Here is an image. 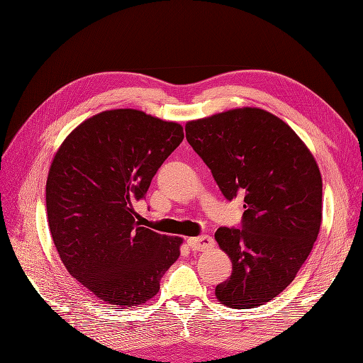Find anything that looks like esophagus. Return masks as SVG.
Returning a JSON list of instances; mask_svg holds the SVG:
<instances>
[{"instance_id": "34e87169", "label": "esophagus", "mask_w": 363, "mask_h": 363, "mask_svg": "<svg viewBox=\"0 0 363 363\" xmlns=\"http://www.w3.org/2000/svg\"><path fill=\"white\" fill-rule=\"evenodd\" d=\"M213 239L207 235L203 236H196V238H189L188 239V245L194 250V251H206L208 248L213 247Z\"/></svg>"}]
</instances>
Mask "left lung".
Masks as SVG:
<instances>
[{"label":"left lung","instance_id":"left-lung-1","mask_svg":"<svg viewBox=\"0 0 363 363\" xmlns=\"http://www.w3.org/2000/svg\"><path fill=\"white\" fill-rule=\"evenodd\" d=\"M186 139L227 200L244 195L242 227L215 233L233 265L216 298L233 309L265 304L289 286L320 233L316 160L284 121L257 107L189 121Z\"/></svg>","mask_w":363,"mask_h":363}]
</instances>
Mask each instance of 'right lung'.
Masks as SVG:
<instances>
[{
  "instance_id": "obj_1",
  "label": "right lung",
  "mask_w": 363,
  "mask_h": 363,
  "mask_svg": "<svg viewBox=\"0 0 363 363\" xmlns=\"http://www.w3.org/2000/svg\"><path fill=\"white\" fill-rule=\"evenodd\" d=\"M183 138L177 123L115 108L83 121L51 162L52 242L71 276L111 307L151 300L180 256L183 239L142 227L133 203Z\"/></svg>"
}]
</instances>
